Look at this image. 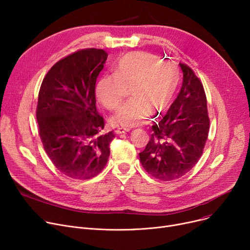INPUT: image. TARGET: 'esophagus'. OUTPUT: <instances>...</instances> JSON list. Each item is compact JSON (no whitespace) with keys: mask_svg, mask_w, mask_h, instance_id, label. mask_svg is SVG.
<instances>
[{"mask_svg":"<svg viewBox=\"0 0 250 250\" xmlns=\"http://www.w3.org/2000/svg\"><path fill=\"white\" fill-rule=\"evenodd\" d=\"M129 130H130L129 127H118V128L115 130V133H116V134H125V133L129 132Z\"/></svg>","mask_w":250,"mask_h":250,"instance_id":"1","label":"esophagus"}]
</instances>
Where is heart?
Instances as JSON below:
<instances>
[{"mask_svg": "<svg viewBox=\"0 0 250 250\" xmlns=\"http://www.w3.org/2000/svg\"><path fill=\"white\" fill-rule=\"evenodd\" d=\"M179 83V70L172 62H163L148 52H130L118 61L112 75L103 76L96 96L104 107L115 109L127 95L132 99L111 117L114 125L142 124L153 111L160 114L171 104Z\"/></svg>", "mask_w": 250, "mask_h": 250, "instance_id": "1", "label": "heart"}]
</instances>
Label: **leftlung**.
Instances as JSON below:
<instances>
[{
  "label": "left lung",
  "mask_w": 250,
  "mask_h": 250,
  "mask_svg": "<svg viewBox=\"0 0 250 250\" xmlns=\"http://www.w3.org/2000/svg\"><path fill=\"white\" fill-rule=\"evenodd\" d=\"M183 81L179 94L158 123L140 153L146 171L157 179H177L198 163L208 135L206 93L200 79L187 64L179 63Z\"/></svg>",
  "instance_id": "obj_1"
}]
</instances>
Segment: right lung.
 <instances>
[{"label":"right lung","instance_id":"right-lung-1","mask_svg":"<svg viewBox=\"0 0 250 250\" xmlns=\"http://www.w3.org/2000/svg\"><path fill=\"white\" fill-rule=\"evenodd\" d=\"M103 49L87 48L59 61L44 77L38 93L39 136L51 162L72 178L99 174L110 154L113 132L101 134L95 84L107 60Z\"/></svg>","mask_w":250,"mask_h":250}]
</instances>
